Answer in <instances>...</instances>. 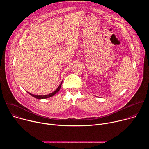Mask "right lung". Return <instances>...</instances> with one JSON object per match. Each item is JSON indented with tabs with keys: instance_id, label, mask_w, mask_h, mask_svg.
Instances as JSON below:
<instances>
[{
	"instance_id": "1",
	"label": "right lung",
	"mask_w": 149,
	"mask_h": 149,
	"mask_svg": "<svg viewBox=\"0 0 149 149\" xmlns=\"http://www.w3.org/2000/svg\"><path fill=\"white\" fill-rule=\"evenodd\" d=\"M62 81L61 82V83L60 84L59 87L57 88V89H56L55 91H54V92H52V93H50V94H48V95H38L32 94H31V93H29V92H28V93L30 95H31L32 97H35V98H37V99H45V98H49V97H52L53 95H54L56 93H57L59 91V90H60V88H61V87L62 83Z\"/></svg>"
}]
</instances>
